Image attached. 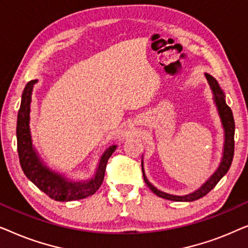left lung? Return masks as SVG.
<instances>
[{
  "instance_id": "8db88e82",
  "label": "left lung",
  "mask_w": 248,
  "mask_h": 248,
  "mask_svg": "<svg viewBox=\"0 0 248 248\" xmlns=\"http://www.w3.org/2000/svg\"><path fill=\"white\" fill-rule=\"evenodd\" d=\"M205 78L206 80H208V83L210 84V87H211V90L213 93V99H215L217 107H218L219 116L221 118L223 130H225V144H223V154H222L221 162H220L219 167L215 171V174H213L199 189H196V191L193 193H189L187 195L178 196V195H171V194H168V193L161 192L159 191L157 187H155V186L148 181L147 177H145L144 169H143V160H142V172H143V179L145 184L149 186V188H150L155 195L160 196L162 199L171 200V201H176V202H191V201H195V200L201 199L204 195L208 194V193L211 191L217 184H218V182L227 174V171L229 170L230 166H232V158H233V150H235V140H233V135H235V121H233L232 111L230 109L228 105L226 104L225 94H223L221 88L219 87V83L217 82L215 78L210 76L208 73H205Z\"/></svg>"
}]
</instances>
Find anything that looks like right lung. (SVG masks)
I'll return each instance as SVG.
<instances>
[{
    "label": "right lung",
    "instance_id": "obj_1",
    "mask_svg": "<svg viewBox=\"0 0 248 248\" xmlns=\"http://www.w3.org/2000/svg\"><path fill=\"white\" fill-rule=\"evenodd\" d=\"M37 80H31L26 84L20 104L18 121H16V144H18L19 160L27 178L31 181L40 191L50 199L60 202L76 201L93 195L103 184L105 170L108 159L116 150V145H111L100 157L96 174L89 181L72 182L50 170L40 160L38 154L32 145L30 134V103H31L32 89Z\"/></svg>",
    "mask_w": 248,
    "mask_h": 248
}]
</instances>
